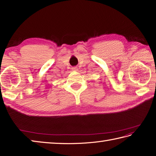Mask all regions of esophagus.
I'll use <instances>...</instances> for the list:
<instances>
[{"label":"esophagus","instance_id":"esophagus-1","mask_svg":"<svg viewBox=\"0 0 156 156\" xmlns=\"http://www.w3.org/2000/svg\"><path fill=\"white\" fill-rule=\"evenodd\" d=\"M72 69L73 71H77V70H78V68H77V67H73V68H72Z\"/></svg>","mask_w":156,"mask_h":156}]
</instances>
